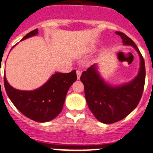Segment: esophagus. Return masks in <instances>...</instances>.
Instances as JSON below:
<instances>
[{"mask_svg": "<svg viewBox=\"0 0 153 153\" xmlns=\"http://www.w3.org/2000/svg\"><path fill=\"white\" fill-rule=\"evenodd\" d=\"M76 74H77V78H78V79H79L80 77H81V70H77Z\"/></svg>", "mask_w": 153, "mask_h": 153, "instance_id": "obj_1", "label": "esophagus"}]
</instances>
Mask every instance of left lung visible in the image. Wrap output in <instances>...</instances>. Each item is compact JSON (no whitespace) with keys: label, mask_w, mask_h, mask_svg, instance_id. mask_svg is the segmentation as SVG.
Listing matches in <instances>:
<instances>
[{"label":"left lung","mask_w":153,"mask_h":153,"mask_svg":"<svg viewBox=\"0 0 153 153\" xmlns=\"http://www.w3.org/2000/svg\"><path fill=\"white\" fill-rule=\"evenodd\" d=\"M125 44L133 46L140 57V68L137 76L130 83L111 87L100 78L93 65L82 72L81 79L90 110L100 122L112 124L129 115L137 106L145 85L146 69L143 57L134 42L125 34L116 31Z\"/></svg>","instance_id":"left-lung-1"}]
</instances>
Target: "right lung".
I'll return each instance as SVG.
<instances>
[{"instance_id":"add662e5","label":"right lung","mask_w":153,"mask_h":153,"mask_svg":"<svg viewBox=\"0 0 153 153\" xmlns=\"http://www.w3.org/2000/svg\"><path fill=\"white\" fill-rule=\"evenodd\" d=\"M38 33V29L36 28L22 40ZM76 80V71L73 70L69 73L56 72L47 83L35 91H19L12 88L5 75L4 83L7 96L21 113L35 122H46L60 113L67 92Z\"/></svg>"}]
</instances>
